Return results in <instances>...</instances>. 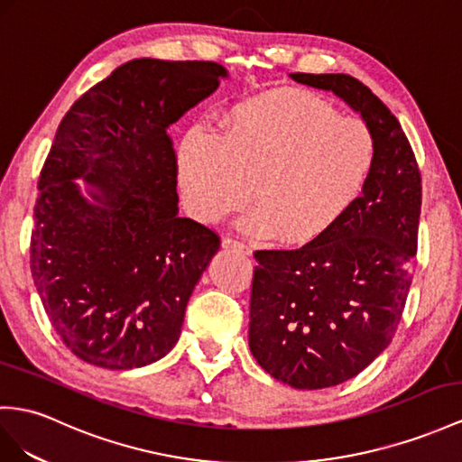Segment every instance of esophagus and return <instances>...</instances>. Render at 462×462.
<instances>
[{"mask_svg":"<svg viewBox=\"0 0 462 462\" xmlns=\"http://www.w3.org/2000/svg\"><path fill=\"white\" fill-rule=\"evenodd\" d=\"M222 247H226V250H234V252H240L244 255H250L252 254L250 247H247L244 242H238V240H234V238H224L222 240Z\"/></svg>","mask_w":462,"mask_h":462,"instance_id":"esophagus-1","label":"esophagus"}]
</instances>
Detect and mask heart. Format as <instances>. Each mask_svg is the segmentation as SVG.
<instances>
[{
  "instance_id": "heart-1",
  "label": "heart",
  "mask_w": 462,
  "mask_h": 462,
  "mask_svg": "<svg viewBox=\"0 0 462 462\" xmlns=\"http://www.w3.org/2000/svg\"><path fill=\"white\" fill-rule=\"evenodd\" d=\"M374 163L371 126L302 89L242 101L218 134L193 128L177 150V175L199 218L217 222L254 197L244 228L285 247L337 228L363 199Z\"/></svg>"
}]
</instances>
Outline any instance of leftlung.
Wrapping results in <instances>:
<instances>
[{
    "label": "left lung",
    "mask_w": 462,
    "mask_h": 462,
    "mask_svg": "<svg viewBox=\"0 0 462 462\" xmlns=\"http://www.w3.org/2000/svg\"><path fill=\"white\" fill-rule=\"evenodd\" d=\"M334 91L376 138V163L351 215L299 250H257L250 349L271 376L300 390L359 374L394 337L418 252L421 177L398 118L347 74H291Z\"/></svg>",
    "instance_id": "left-lung-1"
}]
</instances>
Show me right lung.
Wrapping results in <instances>:
<instances>
[{
    "instance_id": "obj_1",
    "label": "right lung",
    "mask_w": 462,
    "mask_h": 462,
    "mask_svg": "<svg viewBox=\"0 0 462 462\" xmlns=\"http://www.w3.org/2000/svg\"><path fill=\"white\" fill-rule=\"evenodd\" d=\"M228 78L217 62L136 58L66 113L39 177L31 273L56 334L111 371L168 355L220 247L177 215L170 125ZM84 176L94 200L80 195Z\"/></svg>"
}]
</instances>
